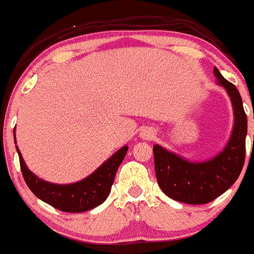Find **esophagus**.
<instances>
[{"label": "esophagus", "mask_w": 254, "mask_h": 254, "mask_svg": "<svg viewBox=\"0 0 254 254\" xmlns=\"http://www.w3.org/2000/svg\"><path fill=\"white\" fill-rule=\"evenodd\" d=\"M153 135H154V133H153L152 129H143L142 132H140V137L144 138V139H149V138H152Z\"/></svg>", "instance_id": "34e87169"}]
</instances>
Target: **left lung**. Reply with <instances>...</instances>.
Returning a JSON list of instances; mask_svg holds the SVG:
<instances>
[{
	"mask_svg": "<svg viewBox=\"0 0 254 254\" xmlns=\"http://www.w3.org/2000/svg\"><path fill=\"white\" fill-rule=\"evenodd\" d=\"M217 82L230 95L235 112L233 132L225 149L209 162L192 163L168 152L160 145L153 147L158 184L167 196L190 205H201L222 195L242 172L246 158L247 116L237 87L213 69Z\"/></svg>",
	"mask_w": 254,
	"mask_h": 254,
	"instance_id": "8db88e82",
	"label": "left lung"
}]
</instances>
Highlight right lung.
<instances>
[{
    "instance_id": "1",
    "label": "right lung",
    "mask_w": 254,
    "mask_h": 254,
    "mask_svg": "<svg viewBox=\"0 0 254 254\" xmlns=\"http://www.w3.org/2000/svg\"><path fill=\"white\" fill-rule=\"evenodd\" d=\"M16 148L19 155L22 175L31 191L42 201L64 212H84L101 205L111 191L115 175L128 150L127 145L122 147L96 172L81 182L69 185H58L50 184L36 177L27 168L18 147Z\"/></svg>"
}]
</instances>
